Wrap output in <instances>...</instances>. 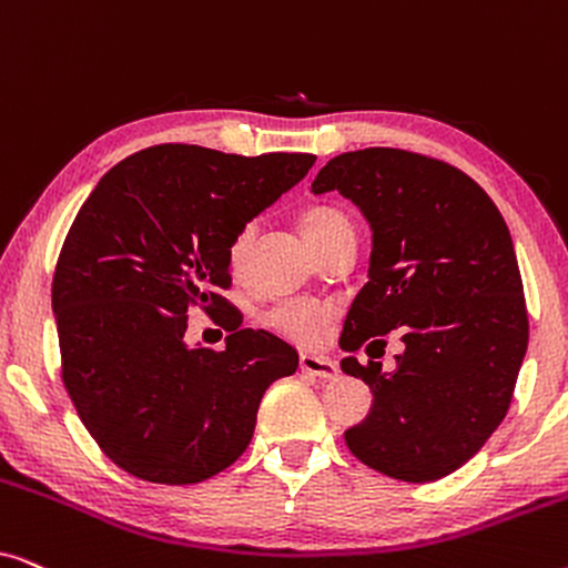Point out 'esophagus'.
<instances>
[{
	"label": "esophagus",
	"instance_id": "34e87169",
	"mask_svg": "<svg viewBox=\"0 0 568 568\" xmlns=\"http://www.w3.org/2000/svg\"><path fill=\"white\" fill-rule=\"evenodd\" d=\"M300 369L305 372V375L323 377V379L338 377V364L328 359V356H321V354H313V352H302L300 354Z\"/></svg>",
	"mask_w": 568,
	"mask_h": 568
}]
</instances>
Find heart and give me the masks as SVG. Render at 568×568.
<instances>
[{
	"label": "heart",
	"mask_w": 568,
	"mask_h": 568,
	"mask_svg": "<svg viewBox=\"0 0 568 568\" xmlns=\"http://www.w3.org/2000/svg\"><path fill=\"white\" fill-rule=\"evenodd\" d=\"M302 235L310 243L313 251H317L325 240H331L333 235H338L341 230H348L352 227V222H348V216L344 212H338V209L333 206H313L307 209L305 214H302ZM251 240H253V230L245 227L240 230L235 237L230 240V247H227V263L230 268L240 274L245 266V258H247V247H251ZM328 307L317 305V302H302V300H294V302H282V305L271 307L268 313V325L274 328L278 336L294 341V344H315L317 338H321V333L325 328V323H328Z\"/></svg>",
	"instance_id": "1"
}]
</instances>
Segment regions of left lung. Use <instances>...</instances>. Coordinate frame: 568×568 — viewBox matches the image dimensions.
<instances>
[{"instance_id": "left-lung-1", "label": "left lung", "mask_w": 568, "mask_h": 568, "mask_svg": "<svg viewBox=\"0 0 568 568\" xmlns=\"http://www.w3.org/2000/svg\"><path fill=\"white\" fill-rule=\"evenodd\" d=\"M328 191L354 201L372 227L369 282L352 302L341 348L385 344L377 336L398 328L406 346L393 372L341 359L372 390L369 414L344 434L346 445L390 478H445L507 416L527 352L507 222L463 170L390 146L333 158L313 181L317 196Z\"/></svg>"}]
</instances>
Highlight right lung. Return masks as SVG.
<instances>
[{
    "label": "right lung",
    "instance_id": "add662e5",
    "mask_svg": "<svg viewBox=\"0 0 568 568\" xmlns=\"http://www.w3.org/2000/svg\"><path fill=\"white\" fill-rule=\"evenodd\" d=\"M315 154L142 150L100 178L74 216L51 286L61 377L111 460L150 484L185 486L251 445L261 398L297 372V348L240 328L230 240L297 185ZM224 308V353L189 347L187 307Z\"/></svg>",
    "mask_w": 568,
    "mask_h": 568
}]
</instances>
